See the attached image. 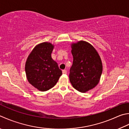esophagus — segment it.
I'll return each instance as SVG.
<instances>
[{"instance_id": "1", "label": "esophagus", "mask_w": 129, "mask_h": 129, "mask_svg": "<svg viewBox=\"0 0 129 129\" xmlns=\"http://www.w3.org/2000/svg\"><path fill=\"white\" fill-rule=\"evenodd\" d=\"M62 74H66L67 73V71L66 70H62Z\"/></svg>"}]
</instances>
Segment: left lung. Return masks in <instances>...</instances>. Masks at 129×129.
<instances>
[{
    "label": "left lung",
    "instance_id": "obj_1",
    "mask_svg": "<svg viewBox=\"0 0 129 129\" xmlns=\"http://www.w3.org/2000/svg\"><path fill=\"white\" fill-rule=\"evenodd\" d=\"M71 47L73 62L70 69V82L78 91L86 93L100 82L102 60L96 49L87 41L72 43Z\"/></svg>",
    "mask_w": 129,
    "mask_h": 129
}]
</instances>
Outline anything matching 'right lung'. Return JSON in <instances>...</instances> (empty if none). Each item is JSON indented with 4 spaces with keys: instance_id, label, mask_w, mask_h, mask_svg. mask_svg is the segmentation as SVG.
Masks as SVG:
<instances>
[{
    "instance_id": "1",
    "label": "right lung",
    "mask_w": 129,
    "mask_h": 129,
    "mask_svg": "<svg viewBox=\"0 0 129 129\" xmlns=\"http://www.w3.org/2000/svg\"><path fill=\"white\" fill-rule=\"evenodd\" d=\"M54 48V45L48 42L37 45L25 64L27 80L40 91L45 92L54 87L62 75L57 62L51 57Z\"/></svg>"
}]
</instances>
